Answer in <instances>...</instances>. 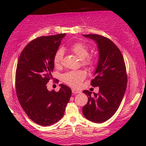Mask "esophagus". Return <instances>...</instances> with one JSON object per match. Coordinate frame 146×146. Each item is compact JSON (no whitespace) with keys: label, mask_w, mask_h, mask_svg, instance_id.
<instances>
[{"label":"esophagus","mask_w":146,"mask_h":146,"mask_svg":"<svg viewBox=\"0 0 146 146\" xmlns=\"http://www.w3.org/2000/svg\"><path fill=\"white\" fill-rule=\"evenodd\" d=\"M72 93L74 94H76L81 93V91L77 90H75V89H72Z\"/></svg>","instance_id":"esophagus-1"}]
</instances>
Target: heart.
<instances>
[{
  "instance_id": "1",
  "label": "heart",
  "mask_w": 146,
  "mask_h": 146,
  "mask_svg": "<svg viewBox=\"0 0 146 146\" xmlns=\"http://www.w3.org/2000/svg\"><path fill=\"white\" fill-rule=\"evenodd\" d=\"M70 50L74 54L82 60L84 64L90 65L93 62L92 58L88 56L89 50L86 44L83 42H75L70 47ZM64 56V50L59 48L56 52L53 57V62L56 66H59L62 62ZM86 72L83 70L70 71L62 75V80L66 84L70 86L78 88L81 85L86 78Z\"/></svg>"
}]
</instances>
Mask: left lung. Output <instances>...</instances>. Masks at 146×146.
<instances>
[{
	"instance_id": "left-lung-1",
	"label": "left lung",
	"mask_w": 146,
	"mask_h": 146,
	"mask_svg": "<svg viewBox=\"0 0 146 146\" xmlns=\"http://www.w3.org/2000/svg\"><path fill=\"white\" fill-rule=\"evenodd\" d=\"M96 42L99 60L91 81L93 87H99V93L84 90L88 101L82 108L86 118L95 123H103L116 112L127 86L125 64L119 49L112 41L103 36L83 35Z\"/></svg>"
}]
</instances>
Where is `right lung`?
Masks as SVG:
<instances>
[{
	"instance_id": "1",
	"label": "right lung",
	"mask_w": 146,
	"mask_h": 146,
	"mask_svg": "<svg viewBox=\"0 0 146 146\" xmlns=\"http://www.w3.org/2000/svg\"><path fill=\"white\" fill-rule=\"evenodd\" d=\"M66 34L41 36L28 44L18 60L16 91L20 104L31 119L48 126L56 123L64 113L72 90L64 84L58 92L48 90L54 64L53 57Z\"/></svg>"
}]
</instances>
